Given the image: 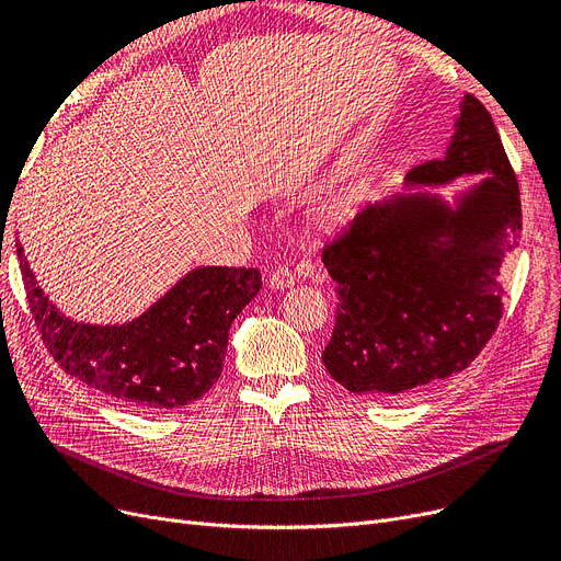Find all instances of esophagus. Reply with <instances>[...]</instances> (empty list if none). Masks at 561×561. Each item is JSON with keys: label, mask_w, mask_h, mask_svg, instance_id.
<instances>
[{"label": "esophagus", "mask_w": 561, "mask_h": 561, "mask_svg": "<svg viewBox=\"0 0 561 561\" xmlns=\"http://www.w3.org/2000/svg\"><path fill=\"white\" fill-rule=\"evenodd\" d=\"M293 282H296V277H293V273L286 268V265H279V268H275L271 273V279H268L271 288H275V290H284V288L293 286Z\"/></svg>", "instance_id": "esophagus-1"}]
</instances>
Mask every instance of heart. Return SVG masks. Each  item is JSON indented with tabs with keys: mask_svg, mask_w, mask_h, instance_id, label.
<instances>
[{
	"mask_svg": "<svg viewBox=\"0 0 561 561\" xmlns=\"http://www.w3.org/2000/svg\"><path fill=\"white\" fill-rule=\"evenodd\" d=\"M373 202V186L364 180H347L322 197L307 218V233L325 241L355 227Z\"/></svg>",
	"mask_w": 561,
	"mask_h": 561,
	"instance_id": "b5f03b06",
	"label": "heart"
}]
</instances>
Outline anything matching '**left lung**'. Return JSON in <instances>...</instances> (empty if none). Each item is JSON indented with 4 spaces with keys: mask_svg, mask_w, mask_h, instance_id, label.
I'll return each instance as SVG.
<instances>
[{
    "mask_svg": "<svg viewBox=\"0 0 561 561\" xmlns=\"http://www.w3.org/2000/svg\"><path fill=\"white\" fill-rule=\"evenodd\" d=\"M484 176L453 195L398 193L322 252L336 325L322 352L352 393L391 398L473 364L503 316L500 265L520 239V193L491 113L463 95L446 154L404 191Z\"/></svg>",
    "mask_w": 561,
    "mask_h": 561,
    "instance_id": "left-lung-1",
    "label": "left lung"
}]
</instances>
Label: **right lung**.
Instances as JSON below:
<instances>
[{
    "instance_id": "right-lung-1",
    "label": "right lung",
    "mask_w": 561,
    "mask_h": 561,
    "mask_svg": "<svg viewBox=\"0 0 561 561\" xmlns=\"http://www.w3.org/2000/svg\"><path fill=\"white\" fill-rule=\"evenodd\" d=\"M26 300L61 368L131 409L168 411L199 400L222 370L233 318L256 296V268L199 265L123 325H91L58 311L18 243Z\"/></svg>"
}]
</instances>
